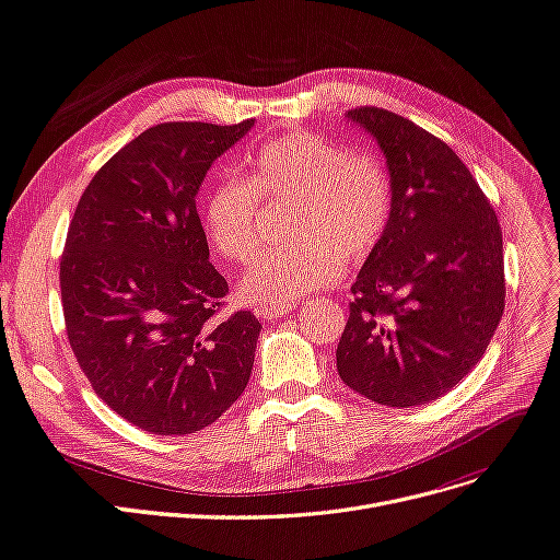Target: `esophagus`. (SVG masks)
Wrapping results in <instances>:
<instances>
[{"label": "esophagus", "mask_w": 560, "mask_h": 560, "mask_svg": "<svg viewBox=\"0 0 560 560\" xmlns=\"http://www.w3.org/2000/svg\"><path fill=\"white\" fill-rule=\"evenodd\" d=\"M298 304H290V306H256V315L262 320H277L283 318L285 313H293Z\"/></svg>", "instance_id": "obj_1"}]
</instances>
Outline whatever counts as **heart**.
Here are the masks:
<instances>
[{
  "mask_svg": "<svg viewBox=\"0 0 560 560\" xmlns=\"http://www.w3.org/2000/svg\"><path fill=\"white\" fill-rule=\"evenodd\" d=\"M262 201H295L288 224L298 237L265 252L240 290L258 306H290L343 277V257L359 262L377 249L392 220V180L375 155L348 153L313 130L265 139L245 176L220 178L203 201V231L222 258H254L265 233Z\"/></svg>",
  "mask_w": 560,
  "mask_h": 560,
  "instance_id": "b5f03b06",
  "label": "heart"
}]
</instances>
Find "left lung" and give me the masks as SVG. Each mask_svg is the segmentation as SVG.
<instances>
[{"instance_id":"obj_1","label":"left lung","mask_w":560,"mask_h":560,"mask_svg":"<svg viewBox=\"0 0 560 560\" xmlns=\"http://www.w3.org/2000/svg\"><path fill=\"white\" fill-rule=\"evenodd\" d=\"M392 174V220L352 283L340 380L386 407L442 398L488 350L505 306L492 203L440 137L382 107H354Z\"/></svg>"}]
</instances>
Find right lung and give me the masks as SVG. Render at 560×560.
Here are the masks:
<instances>
[{"mask_svg":"<svg viewBox=\"0 0 560 560\" xmlns=\"http://www.w3.org/2000/svg\"><path fill=\"white\" fill-rule=\"evenodd\" d=\"M235 126L168 120L112 155L86 185L59 262L68 343L93 392L151 434L208 428L245 392L260 323L224 313L197 191L245 137Z\"/></svg>","mask_w":560,"mask_h":560,"instance_id":"right-lung-1","label":"right lung"}]
</instances>
